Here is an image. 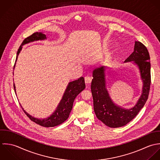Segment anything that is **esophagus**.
<instances>
[{"instance_id":"1","label":"esophagus","mask_w":160,"mask_h":160,"mask_svg":"<svg viewBox=\"0 0 160 160\" xmlns=\"http://www.w3.org/2000/svg\"><path fill=\"white\" fill-rule=\"evenodd\" d=\"M91 82H92V78L90 77L86 76L85 77V83L86 84H89L91 83Z\"/></svg>"}]
</instances>
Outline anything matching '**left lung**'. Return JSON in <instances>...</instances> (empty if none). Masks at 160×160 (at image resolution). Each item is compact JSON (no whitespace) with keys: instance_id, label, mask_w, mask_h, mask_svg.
I'll use <instances>...</instances> for the list:
<instances>
[{"instance_id":"8db88e82","label":"left lung","mask_w":160,"mask_h":160,"mask_svg":"<svg viewBox=\"0 0 160 160\" xmlns=\"http://www.w3.org/2000/svg\"><path fill=\"white\" fill-rule=\"evenodd\" d=\"M133 61L140 69L143 82L142 94L136 105L124 109L116 105L109 96L106 88V74L108 67L101 66L93 71L91 90L93 99V108L97 118L109 128H119L131 121L143 107L150 92L151 84L150 58L146 46L140 41H135L134 51L125 61Z\"/></svg>"}]
</instances>
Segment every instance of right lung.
Returning a JSON list of instances; mask_svg holds the SVG:
<instances>
[{"label":"right lung","mask_w":160,"mask_h":160,"mask_svg":"<svg viewBox=\"0 0 160 160\" xmlns=\"http://www.w3.org/2000/svg\"><path fill=\"white\" fill-rule=\"evenodd\" d=\"M46 39V35L42 32H36L32 34L31 36L25 38L22 42L21 46H20L17 54L16 61L17 59V57L22 49V46L27 44L30 42H32L34 41L38 40H43ZM15 67V65H14ZM13 87L15 92V87L13 84ZM85 88V80L83 77H80L77 80L68 83L66 90L64 93L62 99H61L59 104L58 105L57 109L56 111L48 118L44 119H39L37 118H34L28 114L23 109H22L26 115L30 119L32 122L36 124L45 128H50V127H55L58 125L62 124L64 121H65L69 116L70 112L72 109L73 103L75 98L81 92H82ZM21 106V105H20ZM21 107H22L21 106Z\"/></svg>","instance_id":"obj_1"}]
</instances>
